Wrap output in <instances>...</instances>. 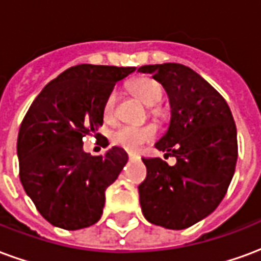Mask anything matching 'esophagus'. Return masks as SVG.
Masks as SVG:
<instances>
[{"mask_svg":"<svg viewBox=\"0 0 261 261\" xmlns=\"http://www.w3.org/2000/svg\"><path fill=\"white\" fill-rule=\"evenodd\" d=\"M128 159H130V161H133V159H136V158H134L133 155H130V156H128Z\"/></svg>","mask_w":261,"mask_h":261,"instance_id":"obj_1","label":"esophagus"}]
</instances>
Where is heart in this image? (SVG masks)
Segmentation results:
<instances>
[{
    "instance_id": "b5f03b06",
    "label": "heart",
    "mask_w": 261,
    "mask_h": 261,
    "mask_svg": "<svg viewBox=\"0 0 261 261\" xmlns=\"http://www.w3.org/2000/svg\"><path fill=\"white\" fill-rule=\"evenodd\" d=\"M130 91L136 95L144 105L155 106L161 102L164 89L158 81L152 78H137L131 81ZM116 92H112L103 105V116L105 119H112L116 108ZM156 136V130L153 125H120L119 128L110 134V140L116 147L123 148L127 152L136 153L141 149L145 144L151 142Z\"/></svg>"
}]
</instances>
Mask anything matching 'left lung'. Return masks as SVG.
<instances>
[{
    "label": "left lung",
    "mask_w": 261,
    "mask_h": 261,
    "mask_svg": "<svg viewBox=\"0 0 261 261\" xmlns=\"http://www.w3.org/2000/svg\"><path fill=\"white\" fill-rule=\"evenodd\" d=\"M169 97L170 121L155 148L175 156L142 158L147 179L138 186L144 217L166 229H186L213 213L233 177L238 159L236 125L228 103L186 65H144Z\"/></svg>",
    "instance_id": "8db88e82"
}]
</instances>
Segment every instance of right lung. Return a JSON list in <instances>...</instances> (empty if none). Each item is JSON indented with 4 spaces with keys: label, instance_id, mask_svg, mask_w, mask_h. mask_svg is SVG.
<instances>
[{
    "label": "right lung",
    "instance_id": "add662e5",
    "mask_svg": "<svg viewBox=\"0 0 261 261\" xmlns=\"http://www.w3.org/2000/svg\"><path fill=\"white\" fill-rule=\"evenodd\" d=\"M136 67L80 64L44 86L22 121L16 153L20 183L51 225L75 230L102 217L105 192L128 161L124 149L92 156L82 138L103 124V105Z\"/></svg>",
    "mask_w": 261,
    "mask_h": 261
}]
</instances>
